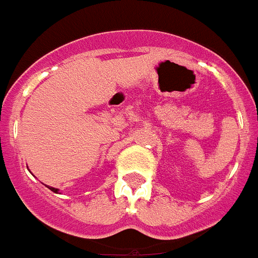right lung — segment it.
Returning a JSON list of instances; mask_svg holds the SVG:
<instances>
[{"label": "right lung", "mask_w": 258, "mask_h": 258, "mask_svg": "<svg viewBox=\"0 0 258 258\" xmlns=\"http://www.w3.org/2000/svg\"><path fill=\"white\" fill-rule=\"evenodd\" d=\"M49 189H50L51 191H54V193H57V191H58V189H55V187H51V186H49Z\"/></svg>", "instance_id": "1"}]
</instances>
